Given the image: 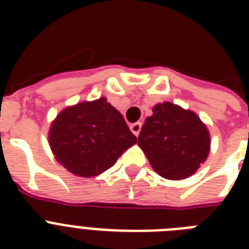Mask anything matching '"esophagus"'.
I'll return each instance as SVG.
<instances>
[{
    "label": "esophagus",
    "instance_id": "34e87169",
    "mask_svg": "<svg viewBox=\"0 0 249 249\" xmlns=\"http://www.w3.org/2000/svg\"><path fill=\"white\" fill-rule=\"evenodd\" d=\"M141 126H142V123H140V121H138V123H134V124L130 125V130H132L134 136H138V134H140Z\"/></svg>",
    "mask_w": 249,
    "mask_h": 249
}]
</instances>
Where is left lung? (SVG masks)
<instances>
[{"instance_id": "left-lung-1", "label": "left lung", "mask_w": 249, "mask_h": 249, "mask_svg": "<svg viewBox=\"0 0 249 249\" xmlns=\"http://www.w3.org/2000/svg\"><path fill=\"white\" fill-rule=\"evenodd\" d=\"M138 146L159 176L183 179L193 176L207 160L211 136L194 111L163 102L154 106L152 115L144 120Z\"/></svg>"}]
</instances>
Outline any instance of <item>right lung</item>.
<instances>
[{
	"mask_svg": "<svg viewBox=\"0 0 249 249\" xmlns=\"http://www.w3.org/2000/svg\"><path fill=\"white\" fill-rule=\"evenodd\" d=\"M136 142L123 115L105 97L66 107L49 130L56 161L85 178L109 169Z\"/></svg>",
	"mask_w": 249,
	"mask_h": 249,
	"instance_id": "right-lung-1",
	"label": "right lung"
}]
</instances>
